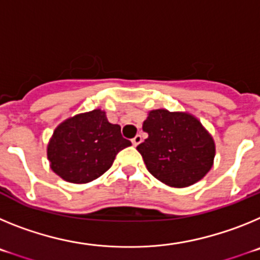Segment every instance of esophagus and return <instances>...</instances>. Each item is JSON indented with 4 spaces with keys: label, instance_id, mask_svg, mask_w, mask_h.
Wrapping results in <instances>:
<instances>
[{
    "label": "esophagus",
    "instance_id": "34e87169",
    "mask_svg": "<svg viewBox=\"0 0 260 260\" xmlns=\"http://www.w3.org/2000/svg\"><path fill=\"white\" fill-rule=\"evenodd\" d=\"M132 143L134 144V146H138L139 143H142V135H139V134L135 135V137L132 139Z\"/></svg>",
    "mask_w": 260,
    "mask_h": 260
}]
</instances>
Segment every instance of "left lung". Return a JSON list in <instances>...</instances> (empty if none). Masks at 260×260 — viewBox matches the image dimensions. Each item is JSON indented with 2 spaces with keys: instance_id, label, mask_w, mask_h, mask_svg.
<instances>
[{
  "instance_id": "1",
  "label": "left lung",
  "mask_w": 260,
  "mask_h": 260,
  "mask_svg": "<svg viewBox=\"0 0 260 260\" xmlns=\"http://www.w3.org/2000/svg\"><path fill=\"white\" fill-rule=\"evenodd\" d=\"M148 134L137 150L151 174L165 185L186 187L212 167L215 143L198 119L187 113L151 110L143 122Z\"/></svg>"
}]
</instances>
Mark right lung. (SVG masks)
Returning <instances> with one entry per match:
<instances>
[{"mask_svg":"<svg viewBox=\"0 0 260 260\" xmlns=\"http://www.w3.org/2000/svg\"><path fill=\"white\" fill-rule=\"evenodd\" d=\"M132 142L121 134L119 125L95 109L66 119L54 130L48 144L50 168L73 183L96 180L112 167L117 153Z\"/></svg>","mask_w":260,"mask_h":260,"instance_id":"1","label":"right lung"}]
</instances>
